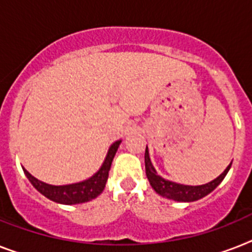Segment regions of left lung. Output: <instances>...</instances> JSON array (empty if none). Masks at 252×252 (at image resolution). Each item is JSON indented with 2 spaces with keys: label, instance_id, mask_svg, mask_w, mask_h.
<instances>
[{
  "label": "left lung",
  "instance_id": "obj_1",
  "mask_svg": "<svg viewBox=\"0 0 252 252\" xmlns=\"http://www.w3.org/2000/svg\"><path fill=\"white\" fill-rule=\"evenodd\" d=\"M230 165L224 170L221 175L218 176L213 182L207 183V184L196 187L183 186V184H178V183L170 182V180H165L163 178L157 175V171H156L153 165H152L151 159H149L148 148L145 149V172H147V178L151 183L152 188L155 189L158 194L166 197V198L174 199V201H182V202L197 201V199L202 198V197L207 196L209 193L213 192L214 189L223 182V179L225 178V175L229 171Z\"/></svg>",
  "mask_w": 252,
  "mask_h": 252
}]
</instances>
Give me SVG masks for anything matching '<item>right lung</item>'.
<instances>
[{
  "instance_id": "1",
  "label": "right lung",
  "mask_w": 252,
  "mask_h": 252,
  "mask_svg": "<svg viewBox=\"0 0 252 252\" xmlns=\"http://www.w3.org/2000/svg\"><path fill=\"white\" fill-rule=\"evenodd\" d=\"M120 143L121 141L118 140L112 144L103 166H101L100 170L93 178L87 179L85 182L77 183V184L62 187L49 186L46 183L37 180L34 176H32L27 171L26 168H23V171H24L27 178L29 179V182L32 183V186L39 193H42L43 196L54 201V202L63 203V205H76V203L87 202V201L96 198L104 190L105 183L108 180V175H109V170H111L112 161H113L114 155H116V152H117L118 147H120Z\"/></svg>"
}]
</instances>
